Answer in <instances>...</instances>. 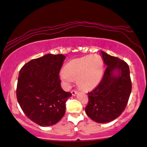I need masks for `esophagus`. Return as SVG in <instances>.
Returning <instances> with one entry per match:
<instances>
[{"label":"esophagus","instance_id":"1","mask_svg":"<svg viewBox=\"0 0 147 147\" xmlns=\"http://www.w3.org/2000/svg\"><path fill=\"white\" fill-rule=\"evenodd\" d=\"M71 93H72V96H75V95H76L77 93H78V91H75V90H72V91H71Z\"/></svg>","mask_w":147,"mask_h":147}]
</instances>
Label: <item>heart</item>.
Instances as JSON below:
<instances>
[{
	"label": "heart",
	"mask_w": 147,
	"mask_h": 147,
	"mask_svg": "<svg viewBox=\"0 0 147 147\" xmlns=\"http://www.w3.org/2000/svg\"><path fill=\"white\" fill-rule=\"evenodd\" d=\"M103 73V61L98 54L86 56L72 60L60 72L63 82L69 85L77 80L78 86L84 90H91L100 82Z\"/></svg>",
	"instance_id": "b5f03b06"
}]
</instances>
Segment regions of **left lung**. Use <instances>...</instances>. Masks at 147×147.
<instances>
[{
    "mask_svg": "<svg viewBox=\"0 0 147 147\" xmlns=\"http://www.w3.org/2000/svg\"><path fill=\"white\" fill-rule=\"evenodd\" d=\"M107 66L102 79L93 91L88 93L85 112L89 118L100 123L118 118L128 104L132 90L129 66L125 61L101 51Z\"/></svg>",
    "mask_w": 147,
    "mask_h": 147,
    "instance_id": "left-lung-1",
    "label": "left lung"
}]
</instances>
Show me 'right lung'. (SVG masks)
I'll list each match as a JSON object with an SVG mask.
<instances>
[{
  "instance_id": "1",
  "label": "right lung",
  "mask_w": 147,
  "mask_h": 147,
  "mask_svg": "<svg viewBox=\"0 0 147 147\" xmlns=\"http://www.w3.org/2000/svg\"><path fill=\"white\" fill-rule=\"evenodd\" d=\"M65 56L48 54L32 59L19 71L17 98L24 114L40 126L57 123L72 96L61 86L59 72Z\"/></svg>"
}]
</instances>
